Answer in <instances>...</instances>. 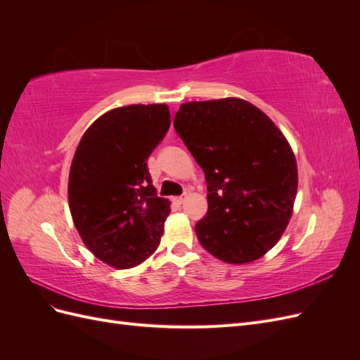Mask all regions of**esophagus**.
<instances>
[{
    "mask_svg": "<svg viewBox=\"0 0 360 360\" xmlns=\"http://www.w3.org/2000/svg\"><path fill=\"white\" fill-rule=\"evenodd\" d=\"M184 200H186V198H184V197H176V198H174L172 201H174V202H176L177 205H181V204L184 202Z\"/></svg>",
    "mask_w": 360,
    "mask_h": 360,
    "instance_id": "esophagus-1",
    "label": "esophagus"
}]
</instances>
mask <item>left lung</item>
<instances>
[{"mask_svg":"<svg viewBox=\"0 0 360 360\" xmlns=\"http://www.w3.org/2000/svg\"><path fill=\"white\" fill-rule=\"evenodd\" d=\"M174 127L205 174L209 210L195 225L202 248L228 264L266 255L297 193L296 156L284 134L238 97L181 103Z\"/></svg>","mask_w":360,"mask_h":360,"instance_id":"obj_1","label":"left lung"}]
</instances>
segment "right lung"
I'll return each instance as SVG.
<instances>
[{"mask_svg": "<svg viewBox=\"0 0 360 360\" xmlns=\"http://www.w3.org/2000/svg\"><path fill=\"white\" fill-rule=\"evenodd\" d=\"M169 124L165 103L120 106L93 122L76 147L68 186L72 219L108 266L135 267L160 243L171 202L156 197L147 159Z\"/></svg>", "mask_w": 360, "mask_h": 360, "instance_id": "1", "label": "right lung"}]
</instances>
